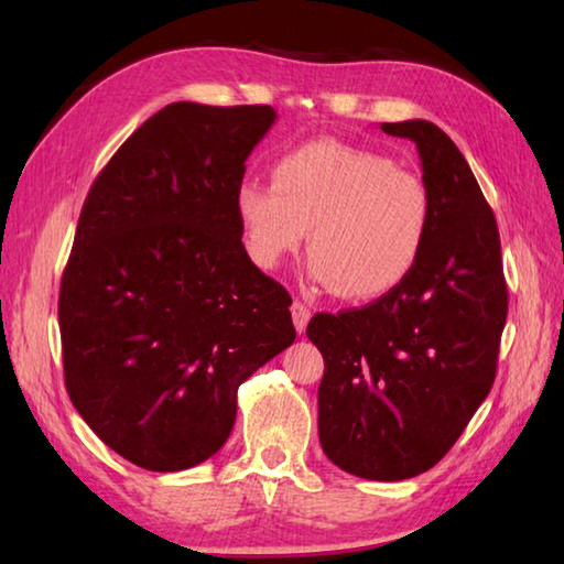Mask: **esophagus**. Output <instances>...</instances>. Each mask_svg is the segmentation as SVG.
<instances>
[{
  "label": "esophagus",
  "mask_w": 564,
  "mask_h": 564,
  "mask_svg": "<svg viewBox=\"0 0 564 564\" xmlns=\"http://www.w3.org/2000/svg\"><path fill=\"white\" fill-rule=\"evenodd\" d=\"M291 315H293V325H295V329L297 332H305V327H307V322H310V310L301 303V301H295L293 305H291Z\"/></svg>",
  "instance_id": "34e87169"
}]
</instances>
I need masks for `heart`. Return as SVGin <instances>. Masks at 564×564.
I'll return each mask as SVG.
<instances>
[{
    "label": "heart",
    "instance_id": "b5f03b06",
    "mask_svg": "<svg viewBox=\"0 0 564 564\" xmlns=\"http://www.w3.org/2000/svg\"><path fill=\"white\" fill-rule=\"evenodd\" d=\"M235 213L257 267H279L310 230V279L344 301H376L416 269L434 198L386 154L313 140L273 162L271 184H239Z\"/></svg>",
    "mask_w": 564,
    "mask_h": 564
}]
</instances>
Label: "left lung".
<instances>
[{
	"mask_svg": "<svg viewBox=\"0 0 564 564\" xmlns=\"http://www.w3.org/2000/svg\"><path fill=\"white\" fill-rule=\"evenodd\" d=\"M380 130L419 150L434 198L426 249L400 289L315 315L307 339L325 358L322 451L356 477L394 482L434 467L485 402L509 293L495 213L455 142L422 118Z\"/></svg>",
	"mask_w": 564,
	"mask_h": 564,
	"instance_id": "left-lung-1",
	"label": "left lung"
}]
</instances>
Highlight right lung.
Here are the masks:
<instances>
[{
  "instance_id": "right-lung-1",
  "label": "right lung",
  "mask_w": 564,
  "mask_h": 564,
  "mask_svg": "<svg viewBox=\"0 0 564 564\" xmlns=\"http://www.w3.org/2000/svg\"><path fill=\"white\" fill-rule=\"evenodd\" d=\"M271 106L176 101L91 184L59 283L72 404L152 473L223 448L237 388L295 341L291 295L242 245L235 191Z\"/></svg>"
}]
</instances>
